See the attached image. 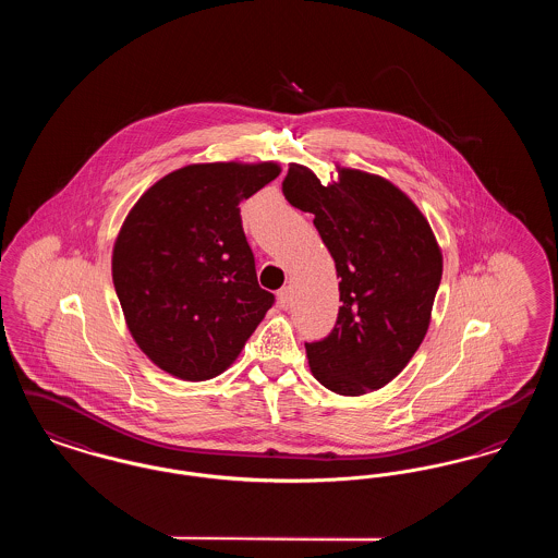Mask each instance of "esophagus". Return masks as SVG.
<instances>
[{"label": "esophagus", "mask_w": 558, "mask_h": 558, "mask_svg": "<svg viewBox=\"0 0 558 558\" xmlns=\"http://www.w3.org/2000/svg\"><path fill=\"white\" fill-rule=\"evenodd\" d=\"M292 303V291L291 287H284V289H280L278 291V305L282 307V310H289Z\"/></svg>", "instance_id": "esophagus-1"}]
</instances>
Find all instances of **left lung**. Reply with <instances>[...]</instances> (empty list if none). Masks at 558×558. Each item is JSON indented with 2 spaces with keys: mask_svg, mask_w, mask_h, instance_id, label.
<instances>
[{
  "mask_svg": "<svg viewBox=\"0 0 558 558\" xmlns=\"http://www.w3.org/2000/svg\"><path fill=\"white\" fill-rule=\"evenodd\" d=\"M282 192L314 215L330 251L343 305L322 341L305 343L310 368L339 396L385 387L423 343L444 259L418 207L385 178L341 169L322 186L303 165L289 167Z\"/></svg>",
  "mask_w": 558,
  "mask_h": 558,
  "instance_id": "obj_1",
  "label": "left lung"
}]
</instances>
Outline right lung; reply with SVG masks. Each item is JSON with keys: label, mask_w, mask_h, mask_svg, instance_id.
I'll return each mask as SVG.
<instances>
[{"label": "right lung", "mask_w": 558, "mask_h": 558, "mask_svg": "<svg viewBox=\"0 0 558 558\" xmlns=\"http://www.w3.org/2000/svg\"><path fill=\"white\" fill-rule=\"evenodd\" d=\"M278 175L276 162L187 165L125 217L112 282L135 343L160 371L182 380L221 374L274 305L239 205Z\"/></svg>", "instance_id": "add662e5"}]
</instances>
